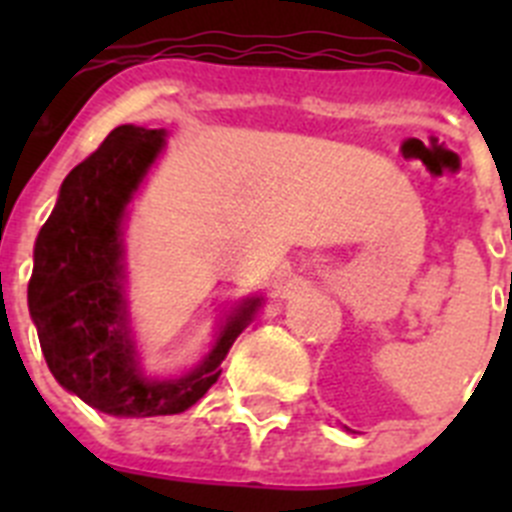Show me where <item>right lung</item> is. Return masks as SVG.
<instances>
[{"mask_svg": "<svg viewBox=\"0 0 512 512\" xmlns=\"http://www.w3.org/2000/svg\"><path fill=\"white\" fill-rule=\"evenodd\" d=\"M166 130L120 125L63 179L56 207L35 238L27 307L45 364L63 390L115 418L184 413L220 377V364L264 297L225 315L215 343L182 377H151L140 364L128 310L125 220Z\"/></svg>", "mask_w": 512, "mask_h": 512, "instance_id": "add662e5", "label": "right lung"}]
</instances>
